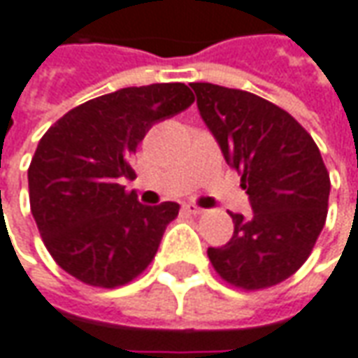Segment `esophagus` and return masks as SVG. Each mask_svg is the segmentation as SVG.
I'll list each match as a JSON object with an SVG mask.
<instances>
[{
  "instance_id": "obj_1",
  "label": "esophagus",
  "mask_w": 358,
  "mask_h": 358,
  "mask_svg": "<svg viewBox=\"0 0 358 358\" xmlns=\"http://www.w3.org/2000/svg\"><path fill=\"white\" fill-rule=\"evenodd\" d=\"M184 210L188 212V214H194V216H198V214H204L206 210L200 208V206H196V204H184Z\"/></svg>"
}]
</instances>
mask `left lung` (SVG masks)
I'll return each instance as SVG.
<instances>
[{
	"mask_svg": "<svg viewBox=\"0 0 358 358\" xmlns=\"http://www.w3.org/2000/svg\"><path fill=\"white\" fill-rule=\"evenodd\" d=\"M198 112L242 174L252 214H232L234 234L208 258L226 282L244 290L274 287L308 258L327 220L331 180L303 126L250 92L190 84Z\"/></svg>",
	"mask_w": 358,
	"mask_h": 358,
	"instance_id": "1",
	"label": "left lung"
}]
</instances>
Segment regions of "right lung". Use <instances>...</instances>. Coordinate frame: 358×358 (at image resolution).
<instances>
[{
	"mask_svg": "<svg viewBox=\"0 0 358 358\" xmlns=\"http://www.w3.org/2000/svg\"><path fill=\"white\" fill-rule=\"evenodd\" d=\"M194 101L184 84L122 87L86 101L43 134L27 170L29 204L45 248L92 287H122L146 271L176 202L146 206L120 184L148 130Z\"/></svg>",
	"mask_w": 358,
	"mask_h": 358,
	"instance_id": "1",
	"label": "right lung"
}]
</instances>
